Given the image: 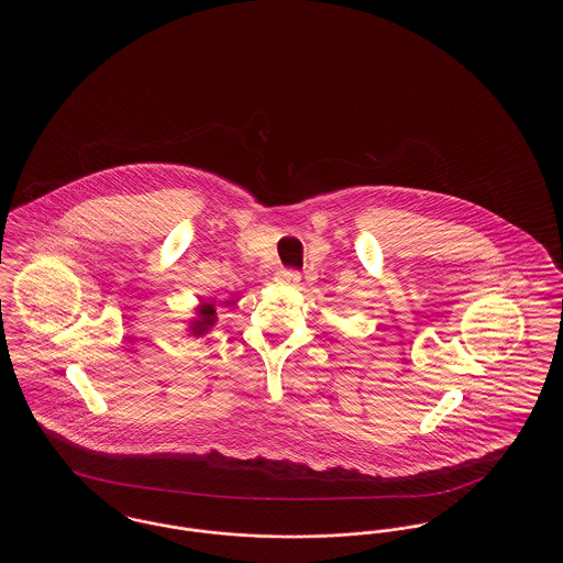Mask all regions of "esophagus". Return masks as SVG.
<instances>
[{
  "label": "esophagus",
  "mask_w": 563,
  "mask_h": 563,
  "mask_svg": "<svg viewBox=\"0 0 563 563\" xmlns=\"http://www.w3.org/2000/svg\"><path fill=\"white\" fill-rule=\"evenodd\" d=\"M276 280H278L280 285H287V287H295V285H299V280H301V274H299L297 269H278V274H276Z\"/></svg>",
  "instance_id": "1"
}]
</instances>
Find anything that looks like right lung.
Here are the masks:
<instances>
[{"label":"right lung","instance_id":"add662e5","mask_svg":"<svg viewBox=\"0 0 563 563\" xmlns=\"http://www.w3.org/2000/svg\"><path fill=\"white\" fill-rule=\"evenodd\" d=\"M198 319H194L189 324V331L191 335H205L207 331H211L214 321H217V314H214L213 303H200L198 310H196Z\"/></svg>","mask_w":563,"mask_h":563}]
</instances>
